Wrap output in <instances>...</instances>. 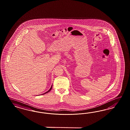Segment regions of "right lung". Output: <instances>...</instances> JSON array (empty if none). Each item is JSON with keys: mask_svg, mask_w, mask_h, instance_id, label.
<instances>
[{"mask_svg": "<svg viewBox=\"0 0 130 130\" xmlns=\"http://www.w3.org/2000/svg\"><path fill=\"white\" fill-rule=\"evenodd\" d=\"M52 87H53V85H52V86H51V88L49 89V90L48 91H47V92H45V93H43V94H41V95H43V94H46V93H48V92L49 91H51V90H52ZM40 94H39V95H40Z\"/></svg>", "mask_w": 130, "mask_h": 130, "instance_id": "1", "label": "right lung"}]
</instances>
